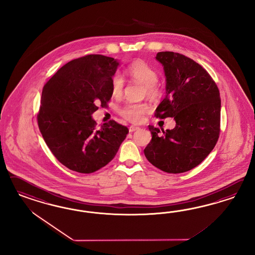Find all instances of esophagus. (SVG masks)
Wrapping results in <instances>:
<instances>
[{
	"label": "esophagus",
	"instance_id": "esophagus-1",
	"mask_svg": "<svg viewBox=\"0 0 255 255\" xmlns=\"http://www.w3.org/2000/svg\"><path fill=\"white\" fill-rule=\"evenodd\" d=\"M138 129H140L138 126H136V125H131V126L129 127V131L132 132V131H136V130H138Z\"/></svg>",
	"mask_w": 255,
	"mask_h": 255
}]
</instances>
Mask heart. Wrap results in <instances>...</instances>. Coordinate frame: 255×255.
Here are the masks:
<instances>
[{"label":"heart","mask_w":255,"mask_h":255,"mask_svg":"<svg viewBox=\"0 0 255 255\" xmlns=\"http://www.w3.org/2000/svg\"><path fill=\"white\" fill-rule=\"evenodd\" d=\"M127 74L146 87V93L149 97L156 96L158 90L155 84L158 81V74L151 66L142 61H136L128 66ZM124 85V77L122 74L116 73L111 79L112 94L115 96L120 95L123 93ZM148 110L149 108L145 104L127 103L120 109V114L129 122L140 123Z\"/></svg>","instance_id":"b5f03b06"}]
</instances>
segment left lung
Here are the masks:
<instances>
[{"label": "left lung", "instance_id": "obj_1", "mask_svg": "<svg viewBox=\"0 0 255 255\" xmlns=\"http://www.w3.org/2000/svg\"><path fill=\"white\" fill-rule=\"evenodd\" d=\"M163 67L165 97L156 108L160 119L174 118L176 126L161 131L151 125L152 138L144 149L147 161L167 173L178 174L203 162L220 133V92L209 73L184 55L159 52Z\"/></svg>", "mask_w": 255, "mask_h": 255}]
</instances>
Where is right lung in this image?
Instances as JSON below:
<instances>
[{
  "label": "right lung",
  "mask_w": 255,
  "mask_h": 255,
  "mask_svg": "<svg viewBox=\"0 0 255 255\" xmlns=\"http://www.w3.org/2000/svg\"><path fill=\"white\" fill-rule=\"evenodd\" d=\"M120 62L87 55L63 65L44 86L37 121L47 147L58 161L90 174L117 154L128 129L115 121L96 129L93 113L112 96L111 79Z\"/></svg>",
  "instance_id": "right-lung-1"
}]
</instances>
